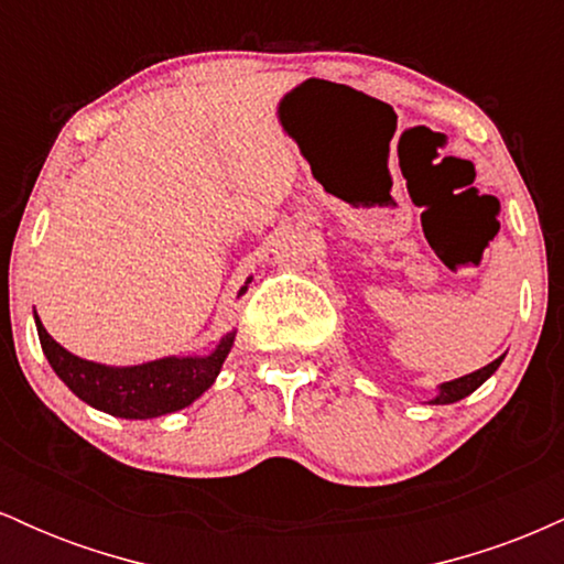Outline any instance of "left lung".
I'll return each instance as SVG.
<instances>
[{
    "instance_id": "8db88e82",
    "label": "left lung",
    "mask_w": 564,
    "mask_h": 564,
    "mask_svg": "<svg viewBox=\"0 0 564 564\" xmlns=\"http://www.w3.org/2000/svg\"><path fill=\"white\" fill-rule=\"evenodd\" d=\"M501 360H503V355H501V358H496L494 364L482 366L480 371H471V373H467V377H462V379L445 381V384L437 387V394L430 400V403L432 405H448V403H456V400L467 398V394L475 392L477 387L482 384V381H488L490 377H494L496 368L501 366Z\"/></svg>"
}]
</instances>
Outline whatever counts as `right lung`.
<instances>
[{
	"label": "right lung",
	"mask_w": 564,
	"mask_h": 564,
	"mask_svg": "<svg viewBox=\"0 0 564 564\" xmlns=\"http://www.w3.org/2000/svg\"><path fill=\"white\" fill-rule=\"evenodd\" d=\"M251 278L238 296L246 294ZM39 341L53 371L76 398L119 419H156L191 405L215 384L236 332H228L209 355H170L140 366H106L61 347L34 315Z\"/></svg>",
	"instance_id": "obj_1"
}]
</instances>
